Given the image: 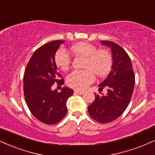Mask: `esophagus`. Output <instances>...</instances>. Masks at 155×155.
Masks as SVG:
<instances>
[{
    "mask_svg": "<svg viewBox=\"0 0 155 155\" xmlns=\"http://www.w3.org/2000/svg\"><path fill=\"white\" fill-rule=\"evenodd\" d=\"M75 94H82L84 93V91H81V90H75L74 91Z\"/></svg>",
    "mask_w": 155,
    "mask_h": 155,
    "instance_id": "obj_1",
    "label": "esophagus"
}]
</instances>
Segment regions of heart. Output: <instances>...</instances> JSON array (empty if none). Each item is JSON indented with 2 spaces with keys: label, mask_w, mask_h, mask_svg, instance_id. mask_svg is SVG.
Returning <instances> with one entry per match:
<instances>
[{
  "label": "heart",
  "mask_w": 155,
  "mask_h": 155,
  "mask_svg": "<svg viewBox=\"0 0 155 155\" xmlns=\"http://www.w3.org/2000/svg\"><path fill=\"white\" fill-rule=\"evenodd\" d=\"M70 52L76 56L84 58L83 71H74L66 78L67 84L72 88L83 90L94 80V74L98 77H103L109 74L113 66V56L107 50H97L94 45L79 42L70 48ZM69 55L63 50L55 53V62L62 71L68 69L71 64Z\"/></svg>",
  "instance_id": "1"
}]
</instances>
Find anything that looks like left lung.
I'll use <instances>...</instances> for the list:
<instances>
[{"instance_id": "1", "label": "left lung", "mask_w": 155, "mask_h": 155, "mask_svg": "<svg viewBox=\"0 0 155 155\" xmlns=\"http://www.w3.org/2000/svg\"><path fill=\"white\" fill-rule=\"evenodd\" d=\"M101 44L111 48L113 56L111 71L99 85L101 89L107 87V93L106 95L94 93L95 100L88 106V111L97 122L107 124L126 110L134 92L135 76L130 57L120 45L110 41H101Z\"/></svg>"}]
</instances>
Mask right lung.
I'll list each match as a JSON object with an SVG mask.
<instances>
[{
  "mask_svg": "<svg viewBox=\"0 0 155 155\" xmlns=\"http://www.w3.org/2000/svg\"><path fill=\"white\" fill-rule=\"evenodd\" d=\"M65 41L55 40L43 45L35 51L28 62L24 75V94L31 114L43 124L53 125L64 118L66 102L74 90L63 87L60 92L52 90V85L64 84L58 71L55 55Z\"/></svg>",
  "mask_w": 155,
  "mask_h": 155,
  "instance_id": "right-lung-1",
  "label": "right lung"
}]
</instances>
